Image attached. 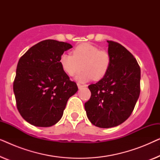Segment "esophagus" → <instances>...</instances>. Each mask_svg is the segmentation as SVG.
Masks as SVG:
<instances>
[{"label":"esophagus","mask_w":160,"mask_h":160,"mask_svg":"<svg viewBox=\"0 0 160 160\" xmlns=\"http://www.w3.org/2000/svg\"><path fill=\"white\" fill-rule=\"evenodd\" d=\"M77 86H78V89H81V88H82V87H84V85H82V84H77Z\"/></svg>","instance_id":"34e87169"}]
</instances>
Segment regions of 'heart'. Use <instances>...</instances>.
Returning <instances> with one entry per match:
<instances>
[{"mask_svg":"<svg viewBox=\"0 0 160 160\" xmlns=\"http://www.w3.org/2000/svg\"><path fill=\"white\" fill-rule=\"evenodd\" d=\"M73 54L64 53L60 56V65L62 71L69 76H76V80L85 82L94 78L100 80L108 73L111 64V57L108 52L89 43H83L74 48Z\"/></svg>","mask_w":160,"mask_h":160,"instance_id":"1","label":"heart"}]
</instances>
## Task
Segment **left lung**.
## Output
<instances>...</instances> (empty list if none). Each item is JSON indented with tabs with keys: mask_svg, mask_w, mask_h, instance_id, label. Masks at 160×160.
I'll use <instances>...</instances> for the list:
<instances>
[{
	"mask_svg": "<svg viewBox=\"0 0 160 160\" xmlns=\"http://www.w3.org/2000/svg\"><path fill=\"white\" fill-rule=\"evenodd\" d=\"M107 42L111 57L110 68L102 79L89 85L91 97L84 104L89 121L101 128H113L126 121L141 92V68L136 59L120 43Z\"/></svg>",
	"mask_w": 160,
	"mask_h": 160,
	"instance_id": "1",
	"label": "left lung"
}]
</instances>
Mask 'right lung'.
Masks as SVG:
<instances>
[{"mask_svg":"<svg viewBox=\"0 0 160 160\" xmlns=\"http://www.w3.org/2000/svg\"><path fill=\"white\" fill-rule=\"evenodd\" d=\"M72 47L48 39L32 46L19 59L13 89L19 113L32 125L47 128L58 123L68 100L78 91L59 62Z\"/></svg>","mask_w":160,"mask_h":160,"instance_id":"add662e5","label":"right lung"}]
</instances>
